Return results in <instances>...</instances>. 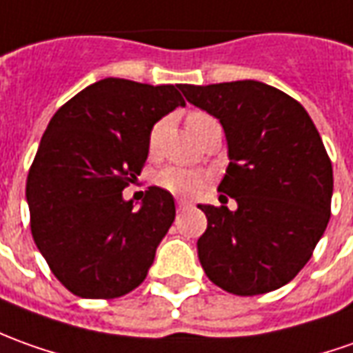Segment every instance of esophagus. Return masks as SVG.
<instances>
[{
	"instance_id": "34e87169",
	"label": "esophagus",
	"mask_w": 353,
	"mask_h": 353,
	"mask_svg": "<svg viewBox=\"0 0 353 353\" xmlns=\"http://www.w3.org/2000/svg\"><path fill=\"white\" fill-rule=\"evenodd\" d=\"M176 203H177V208H179V210H181V208H185V207H189V205H191V203H189L187 199H177Z\"/></svg>"
}]
</instances>
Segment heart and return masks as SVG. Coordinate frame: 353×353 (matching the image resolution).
<instances>
[{
    "instance_id": "b5f03b06",
    "label": "heart",
    "mask_w": 353,
    "mask_h": 353,
    "mask_svg": "<svg viewBox=\"0 0 353 353\" xmlns=\"http://www.w3.org/2000/svg\"><path fill=\"white\" fill-rule=\"evenodd\" d=\"M208 119H212L207 116L205 112H191L187 116V127L189 131L195 135L196 131L201 129L203 123H207ZM160 137H162V123L158 121L154 127L150 129L148 135V152L150 157H154L158 152V145H160ZM154 183L158 187H162L164 191H170L174 195H196L201 189H205L208 183V176L201 170H193V168L183 166H166L162 170H158L154 174Z\"/></svg>"
}]
</instances>
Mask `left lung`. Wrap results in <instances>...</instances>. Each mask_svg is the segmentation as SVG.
Here are the masks:
<instances>
[{
  "label": "left lung",
  "mask_w": 353,
  "mask_h": 353,
  "mask_svg": "<svg viewBox=\"0 0 353 353\" xmlns=\"http://www.w3.org/2000/svg\"><path fill=\"white\" fill-rule=\"evenodd\" d=\"M183 96L224 127L230 164L218 191L237 203L234 212L199 205L208 220L196 241L201 265L236 296L282 288L307 265L330 218L332 164L317 127L297 100L259 81L183 85Z\"/></svg>",
  "instance_id": "1"
}]
</instances>
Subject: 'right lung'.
Masks as SVG:
<instances>
[{
    "instance_id": "add662e5",
    "label": "right lung",
    "mask_w": 353,
    "mask_h": 353,
    "mask_svg": "<svg viewBox=\"0 0 353 353\" xmlns=\"http://www.w3.org/2000/svg\"><path fill=\"white\" fill-rule=\"evenodd\" d=\"M183 85L102 79L56 112L26 177L30 230L50 270L79 297L114 299L146 278L176 218L174 196L148 187L123 199L158 119L185 106Z\"/></svg>"
}]
</instances>
